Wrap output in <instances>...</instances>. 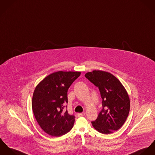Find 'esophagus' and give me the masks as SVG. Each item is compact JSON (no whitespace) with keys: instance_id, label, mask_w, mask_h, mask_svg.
Masks as SVG:
<instances>
[{"instance_id":"esophagus-1","label":"esophagus","mask_w":155,"mask_h":155,"mask_svg":"<svg viewBox=\"0 0 155 155\" xmlns=\"http://www.w3.org/2000/svg\"><path fill=\"white\" fill-rule=\"evenodd\" d=\"M85 114H86L85 112H83V113H79V114H78L77 115H78V117H83V116L85 115Z\"/></svg>"}]
</instances>
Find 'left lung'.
<instances>
[{"instance_id": "1", "label": "left lung", "mask_w": 155, "mask_h": 155, "mask_svg": "<svg viewBox=\"0 0 155 155\" xmlns=\"http://www.w3.org/2000/svg\"><path fill=\"white\" fill-rule=\"evenodd\" d=\"M85 77L99 89L102 99V110L93 127L99 133L108 134L117 131L123 125L129 114L130 101L120 80L109 72L94 70Z\"/></svg>"}]
</instances>
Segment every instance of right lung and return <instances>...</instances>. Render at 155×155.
I'll use <instances>...</instances> for the list:
<instances>
[{
	"instance_id": "add662e5",
	"label": "right lung",
	"mask_w": 155,
	"mask_h": 155,
	"mask_svg": "<svg viewBox=\"0 0 155 155\" xmlns=\"http://www.w3.org/2000/svg\"><path fill=\"white\" fill-rule=\"evenodd\" d=\"M80 74L77 71H58L36 86L32 99L33 111L41 129L49 135L60 137L73 127L75 117L64 107L68 103V90Z\"/></svg>"
}]
</instances>
